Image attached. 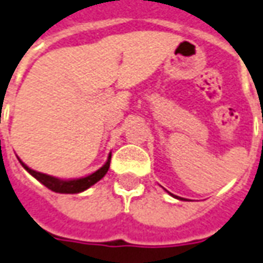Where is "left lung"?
Listing matches in <instances>:
<instances>
[{
	"label": "left lung",
	"mask_w": 263,
	"mask_h": 263,
	"mask_svg": "<svg viewBox=\"0 0 263 263\" xmlns=\"http://www.w3.org/2000/svg\"><path fill=\"white\" fill-rule=\"evenodd\" d=\"M172 196H174V195H172ZM179 199H181V198H179Z\"/></svg>",
	"instance_id": "1"
}]
</instances>
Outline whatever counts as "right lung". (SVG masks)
<instances>
[{"label": "right lung", "instance_id": "1", "mask_svg": "<svg viewBox=\"0 0 263 263\" xmlns=\"http://www.w3.org/2000/svg\"><path fill=\"white\" fill-rule=\"evenodd\" d=\"M21 162V161H20ZM109 162H111V155L108 157V161L105 162V165L100 168L97 172H93L91 175L85 176V178H80V179H71V181H62V179H58V178H54V176L47 175V174H41V172H36V171L31 170L24 162H21L25 170L28 171L31 175L34 176L35 179H38L42 185H45L47 188L54 191V192H60V194H78V192H82L85 191L89 186H92L93 183H97L100 181L101 178H104L105 174L109 170Z\"/></svg>", "mask_w": 263, "mask_h": 263}]
</instances>
